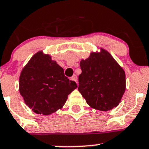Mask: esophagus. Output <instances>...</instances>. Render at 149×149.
Wrapping results in <instances>:
<instances>
[{
	"label": "esophagus",
	"instance_id": "1",
	"mask_svg": "<svg viewBox=\"0 0 149 149\" xmlns=\"http://www.w3.org/2000/svg\"><path fill=\"white\" fill-rule=\"evenodd\" d=\"M72 80H73V81H74L75 82H77V75H73L72 77Z\"/></svg>",
	"mask_w": 149,
	"mask_h": 149
}]
</instances>
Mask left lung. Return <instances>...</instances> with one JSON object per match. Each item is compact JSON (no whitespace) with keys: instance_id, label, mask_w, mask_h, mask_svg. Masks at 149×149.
<instances>
[{"instance_id":"1","label":"left lung","mask_w":149,"mask_h":149,"mask_svg":"<svg viewBox=\"0 0 149 149\" xmlns=\"http://www.w3.org/2000/svg\"><path fill=\"white\" fill-rule=\"evenodd\" d=\"M78 90L92 108L108 111L119 105L126 89L125 72L111 54L101 48L80 62Z\"/></svg>"}]
</instances>
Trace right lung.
<instances>
[{"label":"right lung","instance_id":"right-lung-1","mask_svg":"<svg viewBox=\"0 0 149 149\" xmlns=\"http://www.w3.org/2000/svg\"><path fill=\"white\" fill-rule=\"evenodd\" d=\"M77 87L74 81L65 77L63 68L42 51L31 57L19 79L20 94L38 114L49 115L62 108L68 96Z\"/></svg>","mask_w":149,"mask_h":149}]
</instances>
